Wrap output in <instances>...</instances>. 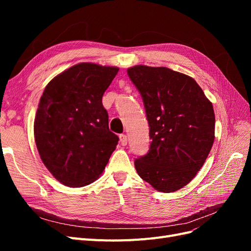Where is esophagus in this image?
<instances>
[{
    "label": "esophagus",
    "mask_w": 251,
    "mask_h": 251,
    "mask_svg": "<svg viewBox=\"0 0 251 251\" xmlns=\"http://www.w3.org/2000/svg\"><path fill=\"white\" fill-rule=\"evenodd\" d=\"M119 139H120V143H121V146H126L127 144V136L126 135V134H121L120 136H119Z\"/></svg>",
    "instance_id": "esophagus-1"
}]
</instances>
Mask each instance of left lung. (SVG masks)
Here are the masks:
<instances>
[{"instance_id": "8db88e82", "label": "left lung", "mask_w": 251, "mask_h": 251, "mask_svg": "<svg viewBox=\"0 0 251 251\" xmlns=\"http://www.w3.org/2000/svg\"><path fill=\"white\" fill-rule=\"evenodd\" d=\"M150 126V150L135 160L140 178L158 192L187 185L203 166L215 140V112L196 80L166 67L127 69Z\"/></svg>"}]
</instances>
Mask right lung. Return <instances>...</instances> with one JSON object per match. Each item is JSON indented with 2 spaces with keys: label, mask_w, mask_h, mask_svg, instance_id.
<instances>
[{
  "label": "right lung",
  "mask_w": 251,
  "mask_h": 251,
  "mask_svg": "<svg viewBox=\"0 0 251 251\" xmlns=\"http://www.w3.org/2000/svg\"><path fill=\"white\" fill-rule=\"evenodd\" d=\"M118 70L80 63L44 90L34 119L36 148L45 166L66 186L92 183L116 149L119 138L109 130L102 95Z\"/></svg>",
  "instance_id": "add662e5"
}]
</instances>
